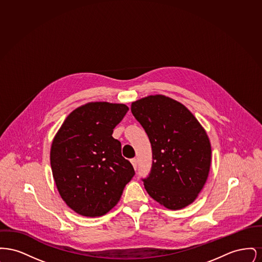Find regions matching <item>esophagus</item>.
Wrapping results in <instances>:
<instances>
[{"label":"esophagus","mask_w":262,"mask_h":262,"mask_svg":"<svg viewBox=\"0 0 262 262\" xmlns=\"http://www.w3.org/2000/svg\"><path fill=\"white\" fill-rule=\"evenodd\" d=\"M130 162L133 164V166H134V168H135V170H137V160L136 158H133L132 160H130Z\"/></svg>","instance_id":"34e87169"}]
</instances>
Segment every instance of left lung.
Segmentation results:
<instances>
[{
	"label": "left lung",
	"mask_w": 262,
	"mask_h": 262,
	"mask_svg": "<svg viewBox=\"0 0 262 262\" xmlns=\"http://www.w3.org/2000/svg\"><path fill=\"white\" fill-rule=\"evenodd\" d=\"M130 110L152 149L149 174L141 179L146 191L169 209L186 207L209 173L211 145L205 130L183 104L163 95L137 100Z\"/></svg>",
	"instance_id": "obj_1"
}]
</instances>
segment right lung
<instances>
[{
    "label": "right lung",
    "mask_w": 262,
    "mask_h": 262,
    "mask_svg": "<svg viewBox=\"0 0 262 262\" xmlns=\"http://www.w3.org/2000/svg\"><path fill=\"white\" fill-rule=\"evenodd\" d=\"M128 111L124 104L88 103L71 113L51 147L52 173L74 211L97 217L110 211L135 176L113 129Z\"/></svg>",
    "instance_id": "right-lung-1"
}]
</instances>
